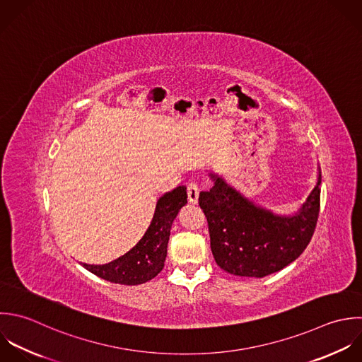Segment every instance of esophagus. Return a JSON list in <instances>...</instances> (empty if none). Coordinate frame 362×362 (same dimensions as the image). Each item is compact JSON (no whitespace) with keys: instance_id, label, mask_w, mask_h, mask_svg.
<instances>
[{"instance_id":"34e87169","label":"esophagus","mask_w":362,"mask_h":362,"mask_svg":"<svg viewBox=\"0 0 362 362\" xmlns=\"http://www.w3.org/2000/svg\"><path fill=\"white\" fill-rule=\"evenodd\" d=\"M199 185L196 182H189L187 183V196H189V200L190 203L196 204L197 203V199H199Z\"/></svg>"}]
</instances>
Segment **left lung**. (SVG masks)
Segmentation results:
<instances>
[{"label": "left lung", "instance_id": "8db88e82", "mask_svg": "<svg viewBox=\"0 0 362 362\" xmlns=\"http://www.w3.org/2000/svg\"><path fill=\"white\" fill-rule=\"evenodd\" d=\"M214 186L199 204L207 218L210 247L217 265L237 276L264 278L293 262L310 243L320 211V183L293 216H276L255 206L210 173Z\"/></svg>", "mask_w": 362, "mask_h": 362}]
</instances>
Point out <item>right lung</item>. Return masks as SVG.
Here are the masks:
<instances>
[{
    "label": "right lung",
    "mask_w": 362,
    "mask_h": 362,
    "mask_svg": "<svg viewBox=\"0 0 362 362\" xmlns=\"http://www.w3.org/2000/svg\"><path fill=\"white\" fill-rule=\"evenodd\" d=\"M186 203L185 186L165 193L156 203L151 226L132 250L105 265L83 264V267L98 278L119 285L132 286L153 279L165 265L172 223Z\"/></svg>",
    "instance_id": "obj_1"
}]
</instances>
